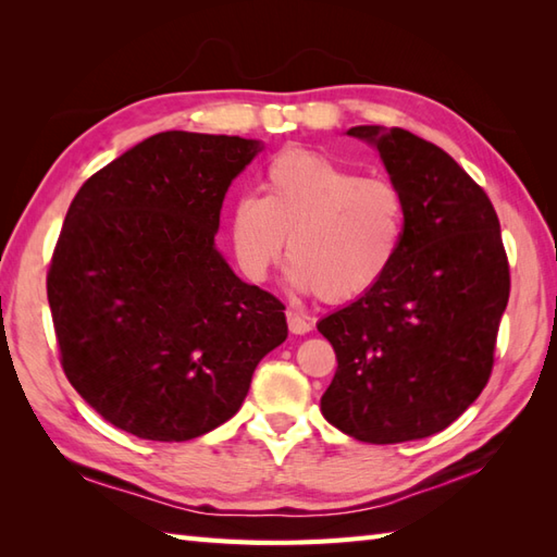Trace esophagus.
<instances>
[{
  "mask_svg": "<svg viewBox=\"0 0 557 557\" xmlns=\"http://www.w3.org/2000/svg\"><path fill=\"white\" fill-rule=\"evenodd\" d=\"M287 325L294 335H306L311 330V321L299 311H287Z\"/></svg>",
  "mask_w": 557,
  "mask_h": 557,
  "instance_id": "34e87169",
  "label": "esophagus"
}]
</instances>
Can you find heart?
Masks as SVG:
<instances>
[{"label": "heart", "instance_id": "heart-1", "mask_svg": "<svg viewBox=\"0 0 557 557\" xmlns=\"http://www.w3.org/2000/svg\"><path fill=\"white\" fill-rule=\"evenodd\" d=\"M263 196L230 208V246L244 277L263 282L289 239L292 282L325 301H349L381 285L405 246L399 186L309 150L268 162Z\"/></svg>", "mask_w": 557, "mask_h": 557}]
</instances>
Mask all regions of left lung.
<instances>
[{"instance_id": "1", "label": "left lung", "mask_w": 557, "mask_h": 557, "mask_svg": "<svg viewBox=\"0 0 557 557\" xmlns=\"http://www.w3.org/2000/svg\"><path fill=\"white\" fill-rule=\"evenodd\" d=\"M407 200L405 246L381 285L318 323L337 357L323 417L351 437L395 445L459 419L493 373L510 263L486 191L405 128L354 126Z\"/></svg>"}]
</instances>
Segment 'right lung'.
<instances>
[{
    "mask_svg": "<svg viewBox=\"0 0 557 557\" xmlns=\"http://www.w3.org/2000/svg\"><path fill=\"white\" fill-rule=\"evenodd\" d=\"M258 140L162 132L78 188L47 270L59 361L104 421L182 443L239 411L287 339L285 304L215 248L220 208Z\"/></svg>",
    "mask_w": 557,
    "mask_h": 557,
    "instance_id": "obj_1",
    "label": "right lung"
}]
</instances>
